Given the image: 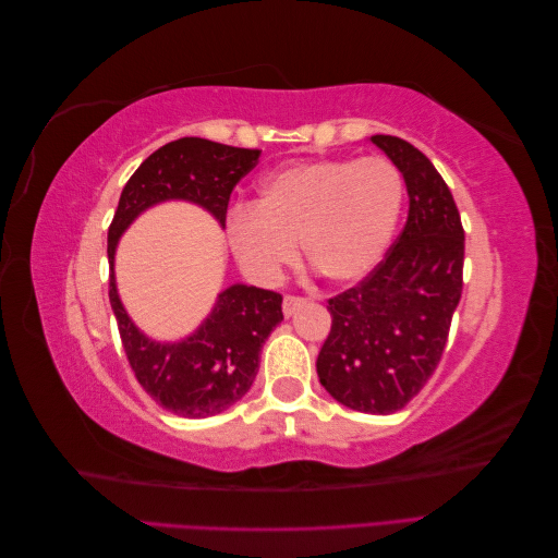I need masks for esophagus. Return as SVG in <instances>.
Masks as SVG:
<instances>
[{
	"label": "esophagus",
	"mask_w": 558,
	"mask_h": 558,
	"mask_svg": "<svg viewBox=\"0 0 558 558\" xmlns=\"http://www.w3.org/2000/svg\"><path fill=\"white\" fill-rule=\"evenodd\" d=\"M307 298H300V295H286L283 298V314L286 316H293L302 305H305Z\"/></svg>",
	"instance_id": "obj_1"
}]
</instances>
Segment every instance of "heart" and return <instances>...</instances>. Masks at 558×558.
I'll use <instances>...</instances> for the list:
<instances>
[{
	"label": "heart",
	"mask_w": 558,
	"mask_h": 558,
	"mask_svg": "<svg viewBox=\"0 0 558 558\" xmlns=\"http://www.w3.org/2000/svg\"><path fill=\"white\" fill-rule=\"evenodd\" d=\"M404 199L402 172L388 158H320L267 174L256 207H232L226 240L242 272L275 283L298 260L332 283H353L381 263Z\"/></svg>",
	"instance_id": "obj_1"
}]
</instances>
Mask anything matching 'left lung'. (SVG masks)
I'll list each match as a JSON object with an SVG mask.
<instances>
[{"label":"left lung","instance_id":"1","mask_svg":"<svg viewBox=\"0 0 558 558\" xmlns=\"http://www.w3.org/2000/svg\"><path fill=\"white\" fill-rule=\"evenodd\" d=\"M369 142L396 162L410 214L384 260L328 300L332 326L316 373L326 391L365 414H393L435 373L463 291L465 232L449 185L410 142Z\"/></svg>","mask_w":558,"mask_h":558}]
</instances>
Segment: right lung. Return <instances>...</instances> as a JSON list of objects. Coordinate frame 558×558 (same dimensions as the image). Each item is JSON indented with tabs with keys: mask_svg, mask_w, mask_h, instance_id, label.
<instances>
[{
	"mask_svg": "<svg viewBox=\"0 0 558 558\" xmlns=\"http://www.w3.org/2000/svg\"><path fill=\"white\" fill-rule=\"evenodd\" d=\"M258 148H238L199 137L160 146L130 177L109 226V300L134 377L160 408L185 418L221 414L256 379L260 349L281 320V295L234 283L218 295L211 314L181 342H156L132 324L116 291L113 256L125 228L148 207L185 199L226 226L234 185L258 165Z\"/></svg>",
	"mask_w": 558,
	"mask_h": 558,
	"instance_id": "add662e5",
	"label": "right lung"
}]
</instances>
